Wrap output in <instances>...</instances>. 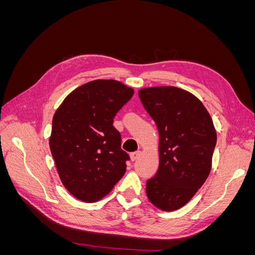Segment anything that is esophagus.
Returning a JSON list of instances; mask_svg holds the SVG:
<instances>
[{"label": "esophagus", "mask_w": 255, "mask_h": 255, "mask_svg": "<svg viewBox=\"0 0 255 255\" xmlns=\"http://www.w3.org/2000/svg\"><path fill=\"white\" fill-rule=\"evenodd\" d=\"M140 155H141V151H140V150H137V151H135V152L130 153V159H132V160H136Z\"/></svg>", "instance_id": "1"}]
</instances>
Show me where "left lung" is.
Segmentation results:
<instances>
[{
  "label": "left lung",
  "mask_w": 255,
  "mask_h": 255,
  "mask_svg": "<svg viewBox=\"0 0 255 255\" xmlns=\"http://www.w3.org/2000/svg\"><path fill=\"white\" fill-rule=\"evenodd\" d=\"M139 98L159 134V166L146 181V196L160 210H179L210 174L217 142L213 120L198 98L180 88H144Z\"/></svg>",
  "instance_id": "1"
}]
</instances>
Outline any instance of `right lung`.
Returning <instances> with one entry per match:
<instances>
[{
	"mask_svg": "<svg viewBox=\"0 0 255 255\" xmlns=\"http://www.w3.org/2000/svg\"><path fill=\"white\" fill-rule=\"evenodd\" d=\"M133 95L118 81H92L73 90L54 115L51 152L61 182L76 199L100 200L126 173L129 156L113 123Z\"/></svg>",
	"mask_w": 255,
	"mask_h": 255,
	"instance_id": "add662e5",
	"label": "right lung"
}]
</instances>
